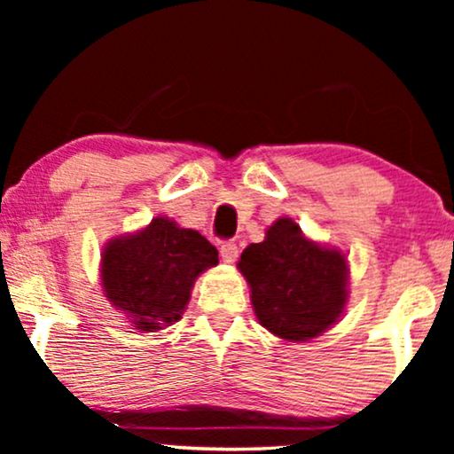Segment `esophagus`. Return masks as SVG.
<instances>
[{"label": "esophagus", "mask_w": 454, "mask_h": 454, "mask_svg": "<svg viewBox=\"0 0 454 454\" xmlns=\"http://www.w3.org/2000/svg\"><path fill=\"white\" fill-rule=\"evenodd\" d=\"M219 252H221V260H223V262H227V264L235 262V260H238V256H239V247H238V244H235V241H223Z\"/></svg>", "instance_id": "34e87169"}]
</instances>
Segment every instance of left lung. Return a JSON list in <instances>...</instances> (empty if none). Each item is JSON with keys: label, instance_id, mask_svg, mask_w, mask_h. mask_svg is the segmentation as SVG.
Masks as SVG:
<instances>
[{"label": "left lung", "instance_id": "left-lung-1", "mask_svg": "<svg viewBox=\"0 0 454 454\" xmlns=\"http://www.w3.org/2000/svg\"><path fill=\"white\" fill-rule=\"evenodd\" d=\"M260 325L285 340H308L334 325L347 301V262L303 238L300 225L278 219L260 244L239 258Z\"/></svg>", "mask_w": 454, "mask_h": 454}]
</instances>
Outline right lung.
I'll list each match as a JSON object with an SVG mask.
<instances>
[{
    "label": "right lung",
    "mask_w": 454,
    "mask_h": 454,
    "mask_svg": "<svg viewBox=\"0 0 454 454\" xmlns=\"http://www.w3.org/2000/svg\"><path fill=\"white\" fill-rule=\"evenodd\" d=\"M219 262V252L194 229L157 216L142 231L103 250V289L138 331H159L182 318L196 277Z\"/></svg>",
    "instance_id": "obj_1"
}]
</instances>
